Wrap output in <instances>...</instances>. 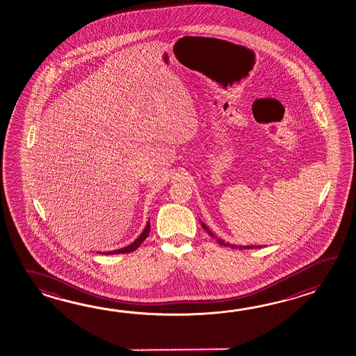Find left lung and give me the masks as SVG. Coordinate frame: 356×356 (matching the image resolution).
Instances as JSON below:
<instances>
[{
    "instance_id": "obj_1",
    "label": "left lung",
    "mask_w": 356,
    "mask_h": 356,
    "mask_svg": "<svg viewBox=\"0 0 356 356\" xmlns=\"http://www.w3.org/2000/svg\"><path fill=\"white\" fill-rule=\"evenodd\" d=\"M202 225H203L204 229L208 232V234L211 236V237H213V238H216V236H214V233L211 232V231H209L208 229V227L207 225H204V223H202ZM217 242L219 243V245H222V246L225 247H231V248H240V250H246V248H257V247H261V246H237V245H229V243H227V242H225L223 240H220V238H217Z\"/></svg>"
}]
</instances>
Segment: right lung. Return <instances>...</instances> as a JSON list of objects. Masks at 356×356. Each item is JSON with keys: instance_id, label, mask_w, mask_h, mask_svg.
Listing matches in <instances>:
<instances>
[{"instance_id": "add662e5", "label": "right lung", "mask_w": 356, "mask_h": 356, "mask_svg": "<svg viewBox=\"0 0 356 356\" xmlns=\"http://www.w3.org/2000/svg\"><path fill=\"white\" fill-rule=\"evenodd\" d=\"M149 231H151V225H149V222H148L147 225H145V231L142 232V234H140L138 238L134 241L131 245H129V246L124 247V248H120V250H115V251L105 252V254H128V252H133V251H134V250H137V248L140 246V243H142V242H143V241H145V238L148 237Z\"/></svg>"}]
</instances>
